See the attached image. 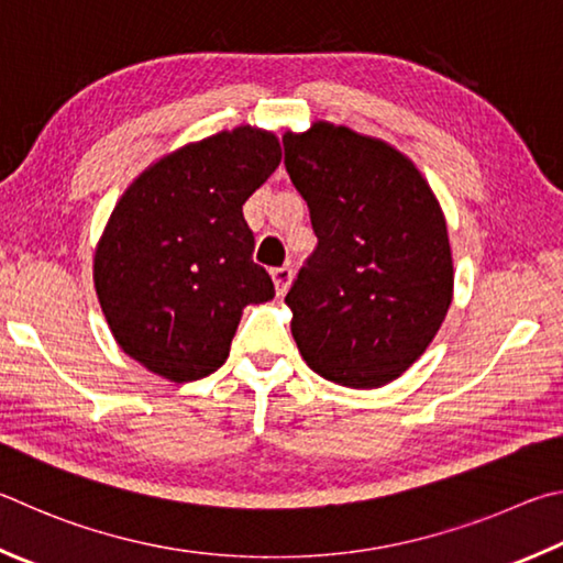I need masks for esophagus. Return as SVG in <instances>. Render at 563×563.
I'll return each instance as SVG.
<instances>
[{
  "instance_id": "obj_1",
  "label": "esophagus",
  "mask_w": 563,
  "mask_h": 563,
  "mask_svg": "<svg viewBox=\"0 0 563 563\" xmlns=\"http://www.w3.org/2000/svg\"><path fill=\"white\" fill-rule=\"evenodd\" d=\"M272 276H274V284H276V294H284L291 284V266L289 264L276 266V269H272Z\"/></svg>"
}]
</instances>
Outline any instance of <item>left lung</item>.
I'll list each match as a JSON object with an SVG mask.
<instances>
[{
    "label": "left lung",
    "mask_w": 563,
    "mask_h": 563,
    "mask_svg": "<svg viewBox=\"0 0 563 563\" xmlns=\"http://www.w3.org/2000/svg\"><path fill=\"white\" fill-rule=\"evenodd\" d=\"M282 143L319 240L284 299L294 341L321 378L386 386L422 356L450 309L445 217L416 165L386 143L331 123Z\"/></svg>",
    "instance_id": "1"
}]
</instances>
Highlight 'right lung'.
<instances>
[{"label":"right lung","mask_w":563,"mask_h":563,"mask_svg":"<svg viewBox=\"0 0 563 563\" xmlns=\"http://www.w3.org/2000/svg\"><path fill=\"white\" fill-rule=\"evenodd\" d=\"M279 161L272 133L242 125L157 161L118 200L93 279L115 341L147 371L210 376L246 303L274 297L242 205Z\"/></svg>","instance_id":"add662e5"}]
</instances>
